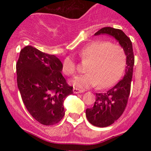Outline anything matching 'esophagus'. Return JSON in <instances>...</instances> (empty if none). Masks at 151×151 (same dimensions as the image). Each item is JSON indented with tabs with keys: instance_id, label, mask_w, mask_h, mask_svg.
Segmentation results:
<instances>
[{
	"instance_id": "34e87169",
	"label": "esophagus",
	"mask_w": 151,
	"mask_h": 151,
	"mask_svg": "<svg viewBox=\"0 0 151 151\" xmlns=\"http://www.w3.org/2000/svg\"><path fill=\"white\" fill-rule=\"evenodd\" d=\"M84 91L83 90H80V89L76 88H73V93L74 94H78V93H82Z\"/></svg>"
}]
</instances>
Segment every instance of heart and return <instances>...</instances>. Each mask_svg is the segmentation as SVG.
<instances>
[{
	"mask_svg": "<svg viewBox=\"0 0 151 151\" xmlns=\"http://www.w3.org/2000/svg\"><path fill=\"white\" fill-rule=\"evenodd\" d=\"M83 63H87L88 73L72 81L79 88H88L98 85L100 88L112 86L119 79L125 65V50L120 45L106 41H95L85 45L79 53ZM63 73L70 76L77 73V65L71 57L63 62Z\"/></svg>",
	"mask_w": 151,
	"mask_h": 151,
	"instance_id": "b5f03b06",
	"label": "heart"
}]
</instances>
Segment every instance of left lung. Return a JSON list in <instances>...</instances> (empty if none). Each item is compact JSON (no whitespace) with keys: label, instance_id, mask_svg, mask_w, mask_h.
Here are the masks:
<instances>
[{"label":"left lung","instance_id":"obj_1","mask_svg":"<svg viewBox=\"0 0 151 151\" xmlns=\"http://www.w3.org/2000/svg\"><path fill=\"white\" fill-rule=\"evenodd\" d=\"M101 34L109 35L116 38L124 49L126 56V69L123 78L105 93H96L94 106L88 108L85 112L91 124L97 127H106L116 122L126 107L130 94L134 57L132 41L122 30L104 27L97 31L94 35Z\"/></svg>","mask_w":151,"mask_h":151}]
</instances>
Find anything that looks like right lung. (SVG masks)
<instances>
[{"label": "right lung", "mask_w": 151, "mask_h": 151, "mask_svg": "<svg viewBox=\"0 0 151 151\" xmlns=\"http://www.w3.org/2000/svg\"><path fill=\"white\" fill-rule=\"evenodd\" d=\"M62 63L56 56L28 45L17 63V85L26 109L45 125L59 122L65 115L63 101L73 93L61 74Z\"/></svg>", "instance_id": "add662e5"}]
</instances>
